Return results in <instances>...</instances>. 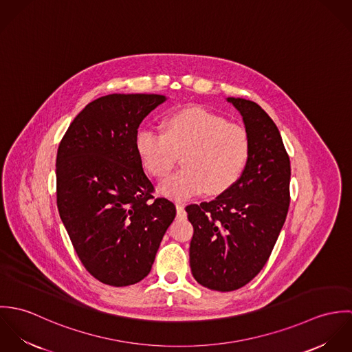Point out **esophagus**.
<instances>
[{
  "label": "esophagus",
  "mask_w": 352,
  "mask_h": 352,
  "mask_svg": "<svg viewBox=\"0 0 352 352\" xmlns=\"http://www.w3.org/2000/svg\"><path fill=\"white\" fill-rule=\"evenodd\" d=\"M176 206V210H177V215H180V217H184L186 215V210H184V204L183 203H176L175 204Z\"/></svg>",
  "instance_id": "obj_1"
}]
</instances>
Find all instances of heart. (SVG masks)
I'll return each mask as SVG.
<instances>
[{
    "mask_svg": "<svg viewBox=\"0 0 352 352\" xmlns=\"http://www.w3.org/2000/svg\"><path fill=\"white\" fill-rule=\"evenodd\" d=\"M145 170L155 179L165 177L182 154L183 168L164 180V195L183 201L206 188L218 194L241 176L250 157L251 142L244 127L223 116L192 107L170 113L164 131L142 129L135 141Z\"/></svg>",
    "mask_w": 352,
    "mask_h": 352,
    "instance_id": "obj_1",
    "label": "heart"
}]
</instances>
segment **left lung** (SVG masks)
I'll return each instance as SVG.
<instances>
[{
  "mask_svg": "<svg viewBox=\"0 0 352 352\" xmlns=\"http://www.w3.org/2000/svg\"><path fill=\"white\" fill-rule=\"evenodd\" d=\"M228 101L243 116L251 142L248 162L215 199L186 207L194 226L191 272L215 292L237 290L261 271L290 204V158L276 124L254 101Z\"/></svg>",
  "mask_w": 352,
  "mask_h": 352,
  "instance_id": "left-lung-1",
  "label": "left lung"
}]
</instances>
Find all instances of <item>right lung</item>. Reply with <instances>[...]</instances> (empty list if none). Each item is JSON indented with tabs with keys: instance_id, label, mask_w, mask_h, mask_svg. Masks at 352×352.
<instances>
[{
	"instance_id": "right-lung-1",
	"label": "right lung",
	"mask_w": 352,
	"mask_h": 352,
	"mask_svg": "<svg viewBox=\"0 0 352 352\" xmlns=\"http://www.w3.org/2000/svg\"><path fill=\"white\" fill-rule=\"evenodd\" d=\"M162 95H107L70 123L56 153V206L85 270L123 287L149 272L176 207L154 198L135 141Z\"/></svg>"
}]
</instances>
